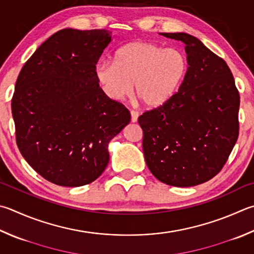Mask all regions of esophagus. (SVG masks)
<instances>
[{
	"instance_id": "obj_1",
	"label": "esophagus",
	"mask_w": 254,
	"mask_h": 254,
	"mask_svg": "<svg viewBox=\"0 0 254 254\" xmlns=\"http://www.w3.org/2000/svg\"><path fill=\"white\" fill-rule=\"evenodd\" d=\"M137 119H139V113L136 111H131V121L133 123H135L137 122Z\"/></svg>"
}]
</instances>
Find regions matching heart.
<instances>
[{"label": "heart", "mask_w": 254, "mask_h": 254, "mask_svg": "<svg viewBox=\"0 0 254 254\" xmlns=\"http://www.w3.org/2000/svg\"><path fill=\"white\" fill-rule=\"evenodd\" d=\"M189 72L187 55L179 49H165L149 41L127 44L115 61L102 60L95 76L110 99L119 101L135 92L150 109L160 108L177 94Z\"/></svg>", "instance_id": "heart-1"}]
</instances>
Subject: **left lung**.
Here are the masks:
<instances>
[{
  "label": "left lung",
  "instance_id": "obj_1",
  "mask_svg": "<svg viewBox=\"0 0 254 254\" xmlns=\"http://www.w3.org/2000/svg\"><path fill=\"white\" fill-rule=\"evenodd\" d=\"M186 44L189 72L173 98L139 117L151 173L168 186L215 177L239 136L240 95L228 64L188 33H161Z\"/></svg>",
  "mask_w": 254,
  "mask_h": 254
}]
</instances>
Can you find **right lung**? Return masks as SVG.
<instances>
[{
    "label": "right lung",
    "mask_w": 254,
    "mask_h": 254,
    "mask_svg": "<svg viewBox=\"0 0 254 254\" xmlns=\"http://www.w3.org/2000/svg\"><path fill=\"white\" fill-rule=\"evenodd\" d=\"M111 41L108 30L63 29L40 45L18 74L11 103L17 147L57 186L98 179L109 163V142L131 121L95 76Z\"/></svg>",
    "instance_id": "right-lung-1"
}]
</instances>
